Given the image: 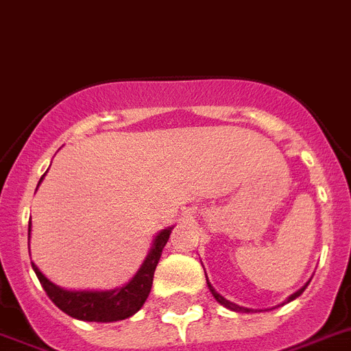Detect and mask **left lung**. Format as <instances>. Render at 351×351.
Here are the masks:
<instances>
[{
	"mask_svg": "<svg viewBox=\"0 0 351 351\" xmlns=\"http://www.w3.org/2000/svg\"><path fill=\"white\" fill-rule=\"evenodd\" d=\"M206 285H208V288H210V291H212L213 298H215V300H217L219 304H222V306H224V307H228V309H231V311H237V313H249V311H251V309H245V307H240V306H237V304H233V302H230V300H226V298L222 297V295H219L217 291H215V289L212 288V285H210V282H208V279H206ZM307 285H309V282H307ZM307 285L304 286V288H300V289H298L297 293H293V295H291V297L288 298V302H291V300H295V298H297V297H300V295H302V291H304V289L307 288Z\"/></svg>",
	"mask_w": 351,
	"mask_h": 351,
	"instance_id": "8db88e82",
	"label": "left lung"
}]
</instances>
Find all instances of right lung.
<instances>
[{
    "mask_svg": "<svg viewBox=\"0 0 351 351\" xmlns=\"http://www.w3.org/2000/svg\"><path fill=\"white\" fill-rule=\"evenodd\" d=\"M29 231H32V222L28 224V234ZM169 233H171V228L162 230L157 234L150 254L146 256L145 263L141 265V268L132 277V281L129 285L117 289H109V291H69V289L53 285L36 268V265L32 263V267L35 270L36 277H38V281H40L42 288L45 289L47 297L63 313H66L72 318L83 319V322H118V319L129 318L134 313H138L146 298H148L152 282H154V272L157 268L158 260H160L164 245L169 240Z\"/></svg>",
    "mask_w": 351,
    "mask_h": 351,
    "instance_id": "1",
    "label": "right lung"
}]
</instances>
